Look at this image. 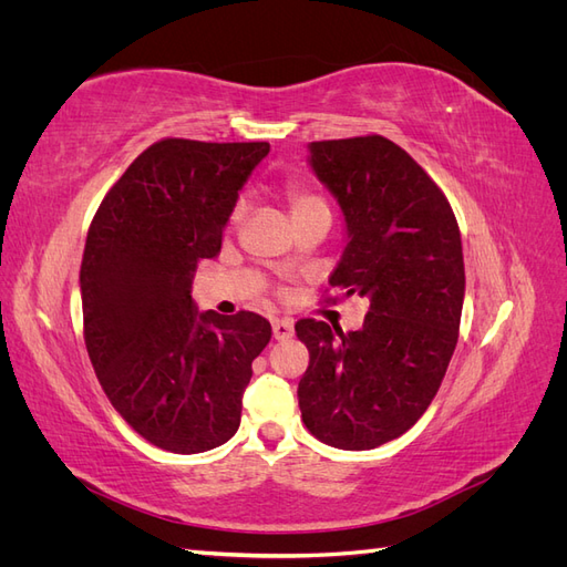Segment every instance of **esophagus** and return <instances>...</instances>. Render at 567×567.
<instances>
[{"instance_id": "34e87169", "label": "esophagus", "mask_w": 567, "mask_h": 567, "mask_svg": "<svg viewBox=\"0 0 567 567\" xmlns=\"http://www.w3.org/2000/svg\"><path fill=\"white\" fill-rule=\"evenodd\" d=\"M271 333L277 340H288L293 338V321L290 319H277L271 323Z\"/></svg>"}]
</instances>
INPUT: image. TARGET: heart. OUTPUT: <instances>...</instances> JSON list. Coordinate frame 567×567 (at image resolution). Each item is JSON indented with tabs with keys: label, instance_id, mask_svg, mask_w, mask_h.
Listing matches in <instances>:
<instances>
[{
	"label": "heart",
	"instance_id": "b5f03b06",
	"mask_svg": "<svg viewBox=\"0 0 567 567\" xmlns=\"http://www.w3.org/2000/svg\"><path fill=\"white\" fill-rule=\"evenodd\" d=\"M288 203H290V210H293V215H300L305 210H312L317 208V205H323L321 198H317L315 194L305 192V188H288Z\"/></svg>",
	"mask_w": 567,
	"mask_h": 567
}]
</instances>
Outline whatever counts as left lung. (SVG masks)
Masks as SVG:
<instances>
[{"label": "left lung", "mask_w": 567, "mask_h": 567, "mask_svg": "<svg viewBox=\"0 0 567 567\" xmlns=\"http://www.w3.org/2000/svg\"><path fill=\"white\" fill-rule=\"evenodd\" d=\"M307 165L338 200L346 250L331 288L369 298L359 331L300 319L310 350L302 421L338 450H373L414 425L456 348L466 271L456 217L437 184L385 136L312 142Z\"/></svg>", "instance_id": "obj_1"}]
</instances>
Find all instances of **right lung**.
<instances>
[{
	"label": "right lung",
	"instance_id": "right-lung-1",
	"mask_svg": "<svg viewBox=\"0 0 567 567\" xmlns=\"http://www.w3.org/2000/svg\"><path fill=\"white\" fill-rule=\"evenodd\" d=\"M267 142L163 140L101 200L84 244V342L106 398L161 450L198 454L241 425L252 359L271 326L255 312H198V260L221 231Z\"/></svg>",
	"mask_w": 567,
	"mask_h": 567
}]
</instances>
